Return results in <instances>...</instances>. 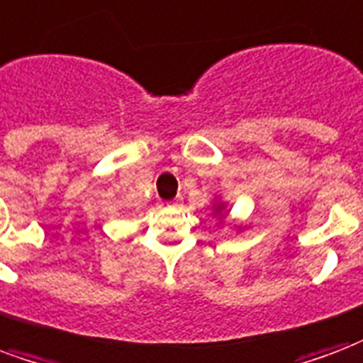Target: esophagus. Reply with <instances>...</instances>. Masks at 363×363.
<instances>
[{"label": "esophagus", "instance_id": "esophagus-1", "mask_svg": "<svg viewBox=\"0 0 363 363\" xmlns=\"http://www.w3.org/2000/svg\"><path fill=\"white\" fill-rule=\"evenodd\" d=\"M169 206H171V208H181L182 200L181 198H174V200H171V202H169Z\"/></svg>", "mask_w": 363, "mask_h": 363}]
</instances>
